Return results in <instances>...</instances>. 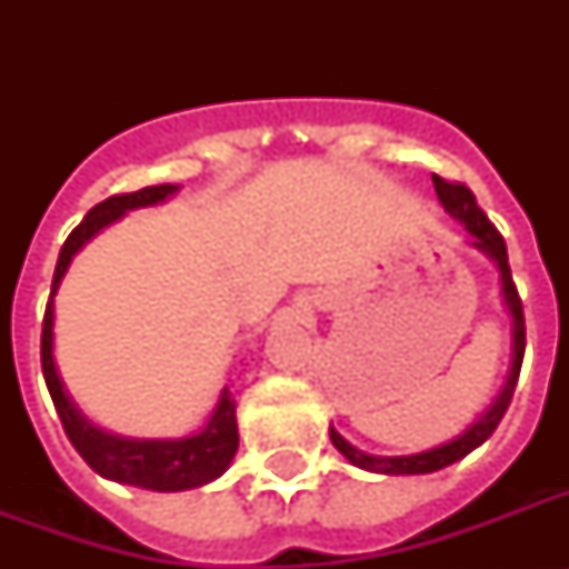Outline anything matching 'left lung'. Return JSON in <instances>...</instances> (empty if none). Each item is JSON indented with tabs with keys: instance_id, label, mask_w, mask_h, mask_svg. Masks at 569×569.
<instances>
[{
	"instance_id": "1",
	"label": "left lung",
	"mask_w": 569,
	"mask_h": 569,
	"mask_svg": "<svg viewBox=\"0 0 569 569\" xmlns=\"http://www.w3.org/2000/svg\"><path fill=\"white\" fill-rule=\"evenodd\" d=\"M433 191L440 197L442 209L451 214V218H458L469 232H472V248H478L485 257H490L499 268V283H502V298L505 307L511 312V372H508V380H505L502 392L496 398L493 405L487 407V413L478 419L476 425H469L467 431L455 437V440L442 442L437 449L419 451V455H405V458H378V455H366V451L355 449L346 437H339L333 428H330V440L337 446L342 455H346L355 467L360 469H372V472H383V476H422V472H437V469L449 467L455 460L467 458L469 451L478 449L481 442L496 431V425L502 422L505 410L511 405L513 398V387H517V378H520V366H522V355H526V319H522V301L520 295H517V286H513L511 277V266H508V248H505L502 232L496 230L490 218L481 212V206L476 203V194L463 186V182H449L442 180L433 173Z\"/></svg>"
}]
</instances>
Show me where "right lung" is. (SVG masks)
I'll list each match as a JSON object with an SVG mask.
<instances>
[{
    "label": "right lung",
    "instance_id": "add662e5",
    "mask_svg": "<svg viewBox=\"0 0 569 569\" xmlns=\"http://www.w3.org/2000/svg\"><path fill=\"white\" fill-rule=\"evenodd\" d=\"M177 186H147L132 194H114L102 200L84 214V221L67 236L64 248L58 253L56 277H52V292H49L47 316H43V333H40V366L47 378L49 396L58 410V419L64 425L67 440L84 458V463L100 472L102 478L120 481V485L144 487V490H159V493H177V490H191V487L209 485L230 467L232 455L239 449V428H236V401L230 389H223L221 401L214 407L212 419L206 422L203 431L180 437V440H132V437H118L97 428L91 419H84L82 410L67 396L64 383L58 378L56 357H52V298L64 277L70 259L84 241L93 239L102 227L118 221L120 214L138 206L162 203L171 197Z\"/></svg>",
    "mask_w": 569,
    "mask_h": 569
}]
</instances>
